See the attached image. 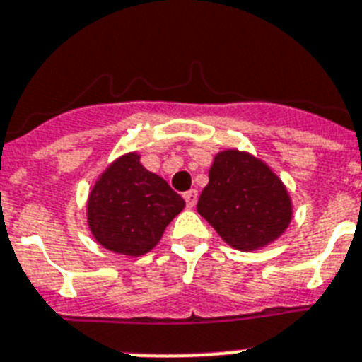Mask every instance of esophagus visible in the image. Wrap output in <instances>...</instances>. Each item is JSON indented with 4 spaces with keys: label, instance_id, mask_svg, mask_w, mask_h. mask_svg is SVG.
<instances>
[{
    "label": "esophagus",
    "instance_id": "obj_1",
    "mask_svg": "<svg viewBox=\"0 0 362 362\" xmlns=\"http://www.w3.org/2000/svg\"><path fill=\"white\" fill-rule=\"evenodd\" d=\"M184 198H185V204H187V209H193L198 202V191L197 189H191V191L184 193Z\"/></svg>",
    "mask_w": 362,
    "mask_h": 362
}]
</instances>
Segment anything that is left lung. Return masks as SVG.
Wrapping results in <instances>:
<instances>
[{
	"instance_id": "8db88e82",
	"label": "left lung",
	"mask_w": 362,
	"mask_h": 362,
	"mask_svg": "<svg viewBox=\"0 0 362 362\" xmlns=\"http://www.w3.org/2000/svg\"><path fill=\"white\" fill-rule=\"evenodd\" d=\"M197 211L227 245L247 252L276 242L294 214L281 178L262 158L240 149L214 155Z\"/></svg>"
}]
</instances>
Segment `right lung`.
Wrapping results in <instances>:
<instances>
[{"instance_id":"add662e5","label":"right lung","mask_w":362,"mask_h":362,"mask_svg":"<svg viewBox=\"0 0 362 362\" xmlns=\"http://www.w3.org/2000/svg\"><path fill=\"white\" fill-rule=\"evenodd\" d=\"M184 207V198L148 171L139 153H124L104 169L88 194V229L104 249L139 258L160 242Z\"/></svg>"}]
</instances>
